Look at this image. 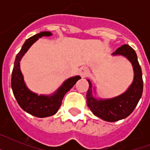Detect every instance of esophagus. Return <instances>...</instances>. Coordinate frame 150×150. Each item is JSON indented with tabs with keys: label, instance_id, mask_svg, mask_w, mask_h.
<instances>
[{
	"label": "esophagus",
	"instance_id": "34e87169",
	"mask_svg": "<svg viewBox=\"0 0 150 150\" xmlns=\"http://www.w3.org/2000/svg\"><path fill=\"white\" fill-rule=\"evenodd\" d=\"M89 70H88V68H86V67H82V68H80L79 70V75H81V77L85 78L86 77L87 75H89Z\"/></svg>",
	"mask_w": 150,
	"mask_h": 150
}]
</instances>
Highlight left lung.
Instances as JSON below:
<instances>
[{
    "instance_id": "left-lung-1",
    "label": "left lung",
    "mask_w": 150,
    "mask_h": 150,
    "mask_svg": "<svg viewBox=\"0 0 150 150\" xmlns=\"http://www.w3.org/2000/svg\"><path fill=\"white\" fill-rule=\"evenodd\" d=\"M112 56H123L130 61L133 68L134 78L127 90L119 96L110 99H100L96 96V88L89 82V89L86 94L87 105L93 114L103 121L114 122L129 116L140 98L143 90L142 69L138 61L137 54L129 45L125 44L117 48Z\"/></svg>"
}]
</instances>
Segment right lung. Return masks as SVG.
<instances>
[{
  "instance_id": "right-lung-1",
  "label": "right lung",
  "mask_w": 150,
  "mask_h": 150,
  "mask_svg": "<svg viewBox=\"0 0 150 150\" xmlns=\"http://www.w3.org/2000/svg\"><path fill=\"white\" fill-rule=\"evenodd\" d=\"M50 36H52L50 32H41L28 39L16 55L11 75V88L18 105L28 114L37 117H47L56 114L61 107L64 95L74 86L78 80L81 79L79 75L69 78L50 95H38L27 87L21 71L20 61L25 54L36 40H38L39 38Z\"/></svg>"
}]
</instances>
